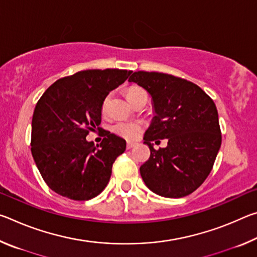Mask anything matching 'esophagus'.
<instances>
[{
	"instance_id": "esophagus-1",
	"label": "esophagus",
	"mask_w": 257,
	"mask_h": 257,
	"mask_svg": "<svg viewBox=\"0 0 257 257\" xmlns=\"http://www.w3.org/2000/svg\"><path fill=\"white\" fill-rule=\"evenodd\" d=\"M136 145V143H133V142H128L127 143V150H130V149H133V147Z\"/></svg>"
}]
</instances>
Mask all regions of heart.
<instances>
[{
  "mask_svg": "<svg viewBox=\"0 0 257 257\" xmlns=\"http://www.w3.org/2000/svg\"><path fill=\"white\" fill-rule=\"evenodd\" d=\"M141 94H146L145 90L139 88V87H136V86L130 87V88L127 90L128 99L134 97V96H136V95H141ZM106 102H107V98L104 101L103 108H105ZM141 129H142L141 124L137 122H129V121H116V122H114L111 125V130L113 133L118 135V136H121V137L127 138V139L136 138L139 132H141Z\"/></svg>",
  "mask_w": 257,
  "mask_h": 257,
  "instance_id": "1",
  "label": "heart"
}]
</instances>
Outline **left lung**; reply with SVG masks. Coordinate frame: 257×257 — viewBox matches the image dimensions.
I'll use <instances>...</instances> for the list:
<instances>
[{
  "instance_id": "left-lung-1",
  "label": "left lung",
  "mask_w": 257,
  "mask_h": 257,
  "mask_svg": "<svg viewBox=\"0 0 257 257\" xmlns=\"http://www.w3.org/2000/svg\"><path fill=\"white\" fill-rule=\"evenodd\" d=\"M152 97L154 116L144 135L150 159L139 168L145 185L163 197L187 196L201 186L221 146V130L213 99L197 85L162 72L130 76ZM167 138L160 150L153 142Z\"/></svg>"
}]
</instances>
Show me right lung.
Listing matches in <instances>:
<instances>
[{"label":"right lung","mask_w":257,"mask_h":257,"mask_svg":"<svg viewBox=\"0 0 257 257\" xmlns=\"http://www.w3.org/2000/svg\"><path fill=\"white\" fill-rule=\"evenodd\" d=\"M133 71L84 70L56 80L42 95L32 121V154L43 179L61 196L88 201L105 188L125 141L106 132L97 146L87 142L101 124L102 106L111 90Z\"/></svg>","instance_id":"obj_1"}]
</instances>
